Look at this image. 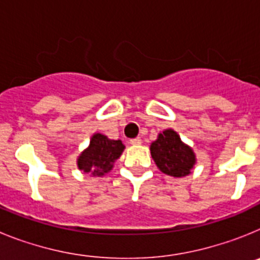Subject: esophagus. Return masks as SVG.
Returning a JSON list of instances; mask_svg holds the SVG:
<instances>
[{
    "mask_svg": "<svg viewBox=\"0 0 260 260\" xmlns=\"http://www.w3.org/2000/svg\"><path fill=\"white\" fill-rule=\"evenodd\" d=\"M141 143H142L141 138H134V139H130V144H133V146H139Z\"/></svg>",
    "mask_w": 260,
    "mask_h": 260,
    "instance_id": "34e87169",
    "label": "esophagus"
}]
</instances>
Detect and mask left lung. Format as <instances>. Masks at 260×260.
<instances>
[{
    "label": "left lung",
    "instance_id": "1",
    "mask_svg": "<svg viewBox=\"0 0 260 260\" xmlns=\"http://www.w3.org/2000/svg\"><path fill=\"white\" fill-rule=\"evenodd\" d=\"M151 156L162 173L172 177H185L191 173L197 157L191 147L181 141L180 135L168 128L151 143Z\"/></svg>",
    "mask_w": 260,
    "mask_h": 260
}]
</instances>
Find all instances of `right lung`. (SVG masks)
Listing matches in <instances>:
<instances>
[{
    "mask_svg": "<svg viewBox=\"0 0 260 260\" xmlns=\"http://www.w3.org/2000/svg\"><path fill=\"white\" fill-rule=\"evenodd\" d=\"M125 146L121 141L109 139L96 133L92 135L89 146L78 157V168L89 176L102 177L112 171L114 161L121 156Z\"/></svg>",
    "mask_w": 260,
    "mask_h": 260,
    "instance_id": "right-lung-1",
    "label": "right lung"
}]
</instances>
